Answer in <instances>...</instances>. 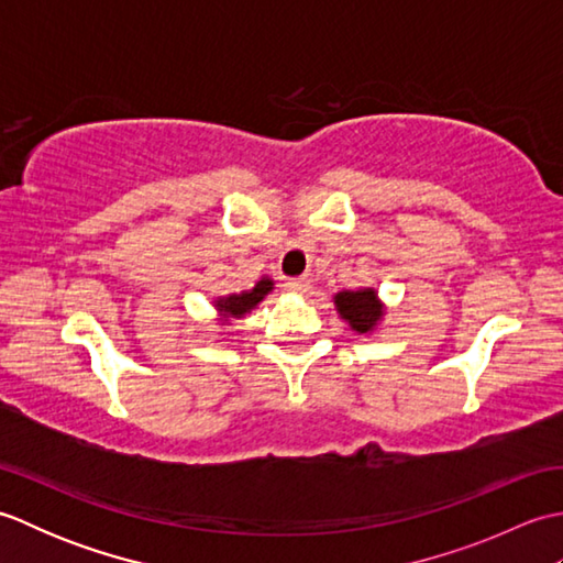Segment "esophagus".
Masks as SVG:
<instances>
[{
    "mask_svg": "<svg viewBox=\"0 0 563 563\" xmlns=\"http://www.w3.org/2000/svg\"><path fill=\"white\" fill-rule=\"evenodd\" d=\"M285 290H290L295 295H309V292H312V283L305 280V278L288 280V283H285Z\"/></svg>",
    "mask_w": 563,
    "mask_h": 563,
    "instance_id": "1",
    "label": "esophagus"
}]
</instances>
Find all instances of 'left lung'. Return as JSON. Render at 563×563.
<instances>
[{
	"label": "left lung",
	"instance_id": "obj_1",
	"mask_svg": "<svg viewBox=\"0 0 563 563\" xmlns=\"http://www.w3.org/2000/svg\"><path fill=\"white\" fill-rule=\"evenodd\" d=\"M333 305L341 319L349 321V327L357 333L375 331L385 317V305L379 302L375 288L363 290H343L333 295Z\"/></svg>",
	"mask_w": 563,
	"mask_h": 563
}]
</instances>
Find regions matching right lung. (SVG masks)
Listing matches in <instances>:
<instances>
[{
    "label": "right lung",
    "mask_w": 563,
    "mask_h": 563,
    "mask_svg": "<svg viewBox=\"0 0 563 563\" xmlns=\"http://www.w3.org/2000/svg\"><path fill=\"white\" fill-rule=\"evenodd\" d=\"M271 290H273V280L268 278V275H263V278L251 290H244L239 295H227V297H220V300H214V309H218V314L224 321L242 319L258 302H263V297H266Z\"/></svg>",
    "instance_id": "obj_1"
}]
</instances>
